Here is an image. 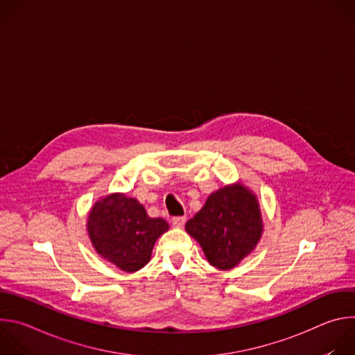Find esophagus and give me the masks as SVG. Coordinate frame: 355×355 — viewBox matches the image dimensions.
Masks as SVG:
<instances>
[{
    "mask_svg": "<svg viewBox=\"0 0 355 355\" xmlns=\"http://www.w3.org/2000/svg\"><path fill=\"white\" fill-rule=\"evenodd\" d=\"M171 222H173V226H175V227H182L184 223H185V216H174Z\"/></svg>",
    "mask_w": 355,
    "mask_h": 355,
    "instance_id": "34e87169",
    "label": "esophagus"
}]
</instances>
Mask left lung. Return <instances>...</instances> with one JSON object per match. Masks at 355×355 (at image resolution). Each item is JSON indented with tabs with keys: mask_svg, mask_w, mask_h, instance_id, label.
Masks as SVG:
<instances>
[{
	"mask_svg": "<svg viewBox=\"0 0 355 355\" xmlns=\"http://www.w3.org/2000/svg\"><path fill=\"white\" fill-rule=\"evenodd\" d=\"M215 268H234L256 248L263 234L257 196L237 182L212 192L204 208L185 225Z\"/></svg>",
	"mask_w": 355,
	"mask_h": 355,
	"instance_id": "obj_1",
	"label": "left lung"
}]
</instances>
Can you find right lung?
Wrapping results in <instances>:
<instances>
[{
    "mask_svg": "<svg viewBox=\"0 0 355 355\" xmlns=\"http://www.w3.org/2000/svg\"><path fill=\"white\" fill-rule=\"evenodd\" d=\"M87 230L101 257L122 271L135 272L150 261L155 243L168 230V223L150 218L137 199L118 192L95 202Z\"/></svg>",
    "mask_w": 355,
    "mask_h": 355,
    "instance_id": "obj_1",
    "label": "right lung"
}]
</instances>
